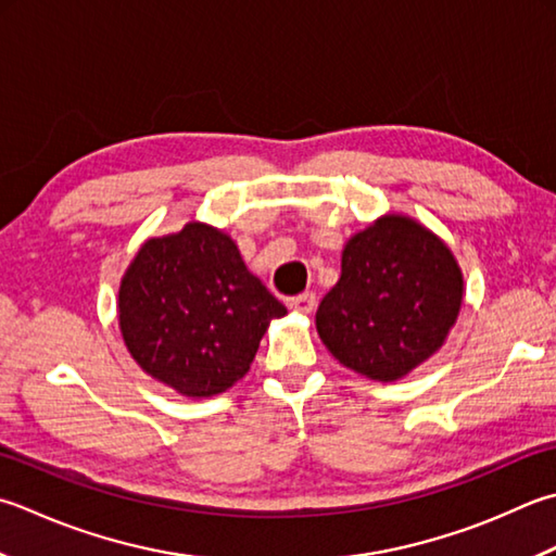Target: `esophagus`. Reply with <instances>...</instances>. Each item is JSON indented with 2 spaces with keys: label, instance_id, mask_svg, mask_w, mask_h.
<instances>
[{
  "label": "esophagus",
  "instance_id": "esophagus-1",
  "mask_svg": "<svg viewBox=\"0 0 556 556\" xmlns=\"http://www.w3.org/2000/svg\"><path fill=\"white\" fill-rule=\"evenodd\" d=\"M315 293L313 291H306V293H299V296L289 299V308L296 311V313H303V315H311L315 311Z\"/></svg>",
  "mask_w": 556,
  "mask_h": 556
}]
</instances>
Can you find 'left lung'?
<instances>
[{
  "mask_svg": "<svg viewBox=\"0 0 556 556\" xmlns=\"http://www.w3.org/2000/svg\"><path fill=\"white\" fill-rule=\"evenodd\" d=\"M463 296V269L443 238L390 212L344 243L315 328L342 366L393 383L441 350Z\"/></svg>",
  "mask_w": 556,
  "mask_h": 556,
  "instance_id": "8db88e82",
  "label": "left lung"
}]
</instances>
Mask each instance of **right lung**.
I'll return each mask as SVG.
<instances>
[{
	"label": "right lung",
	"instance_id": "right-lung-1",
	"mask_svg": "<svg viewBox=\"0 0 556 556\" xmlns=\"http://www.w3.org/2000/svg\"><path fill=\"white\" fill-rule=\"evenodd\" d=\"M281 315L287 308L245 267L233 238L204 222L141 243L117 289L129 356L192 400L238 383Z\"/></svg>",
	"mask_w": 556,
	"mask_h": 556
}]
</instances>
